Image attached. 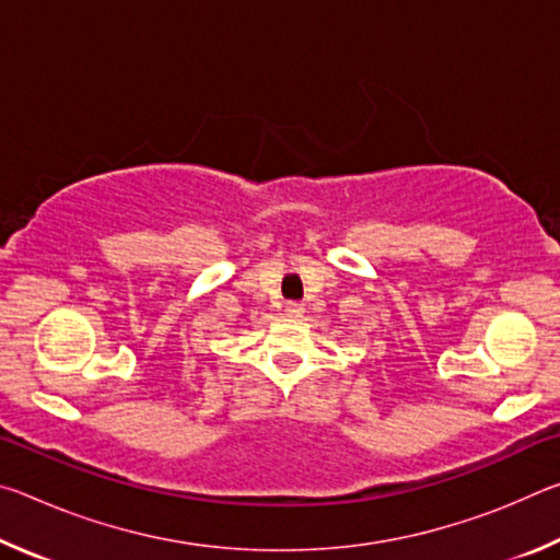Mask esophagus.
<instances>
[{"instance_id":"34e87169","label":"esophagus","mask_w":560,"mask_h":560,"mask_svg":"<svg viewBox=\"0 0 560 560\" xmlns=\"http://www.w3.org/2000/svg\"><path fill=\"white\" fill-rule=\"evenodd\" d=\"M303 311H306V308H303L301 301H289L287 303V316H301Z\"/></svg>"}]
</instances>
